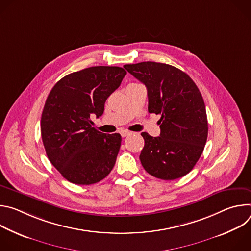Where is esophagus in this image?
<instances>
[{
	"label": "esophagus",
	"instance_id": "1",
	"mask_svg": "<svg viewBox=\"0 0 251 251\" xmlns=\"http://www.w3.org/2000/svg\"><path fill=\"white\" fill-rule=\"evenodd\" d=\"M120 134H121V136L124 138V137H127V136H130V135L132 134V132L127 131V130H123V131L120 132Z\"/></svg>",
	"mask_w": 251,
	"mask_h": 251
}]
</instances>
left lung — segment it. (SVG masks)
<instances>
[{"label":"left lung","instance_id":"1","mask_svg":"<svg viewBox=\"0 0 251 251\" xmlns=\"http://www.w3.org/2000/svg\"><path fill=\"white\" fill-rule=\"evenodd\" d=\"M148 92V111L161 115V133L141 135L145 145L140 161L153 176L175 180L187 175L202 154L207 138V118L202 96L193 79L170 64L144 61L125 64Z\"/></svg>","mask_w":251,"mask_h":251}]
</instances>
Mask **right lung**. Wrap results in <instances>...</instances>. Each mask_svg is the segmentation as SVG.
<instances>
[{"instance_id":"add662e5","label":"right lung","mask_w":251,"mask_h":251,"mask_svg":"<svg viewBox=\"0 0 251 251\" xmlns=\"http://www.w3.org/2000/svg\"><path fill=\"white\" fill-rule=\"evenodd\" d=\"M126 74L118 66H92L67 75L50 90L42 114V138L49 160L68 182L92 185L113 169L121 136L97 131L90 118L103 114L106 99Z\"/></svg>"}]
</instances>
